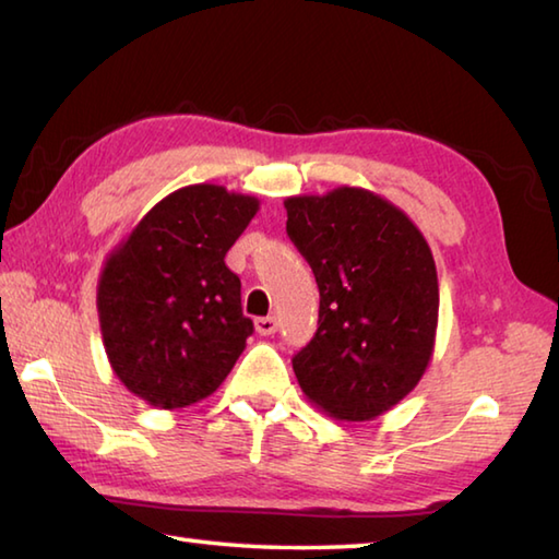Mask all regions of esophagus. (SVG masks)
Listing matches in <instances>:
<instances>
[{"instance_id":"1","label":"esophagus","mask_w":559,"mask_h":559,"mask_svg":"<svg viewBox=\"0 0 559 559\" xmlns=\"http://www.w3.org/2000/svg\"><path fill=\"white\" fill-rule=\"evenodd\" d=\"M254 326H257V332H259L261 336H271L273 332L278 330L276 317H259V320L254 322Z\"/></svg>"}]
</instances>
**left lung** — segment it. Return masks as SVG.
Returning <instances> with one entry per match:
<instances>
[{"label":"left lung","mask_w":559,"mask_h":559,"mask_svg":"<svg viewBox=\"0 0 559 559\" xmlns=\"http://www.w3.org/2000/svg\"><path fill=\"white\" fill-rule=\"evenodd\" d=\"M288 235L320 288V326L293 358L317 409L373 421L419 385L439 326V276L421 229L360 186L288 195Z\"/></svg>","instance_id":"left-lung-1"}]
</instances>
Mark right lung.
<instances>
[{"label":"right lung","mask_w":559,"mask_h":559,"mask_svg":"<svg viewBox=\"0 0 559 559\" xmlns=\"http://www.w3.org/2000/svg\"><path fill=\"white\" fill-rule=\"evenodd\" d=\"M259 211L257 195L191 183L164 195L108 251L96 286L116 378L157 409L211 397L254 332L225 254Z\"/></svg>","instance_id":"1"}]
</instances>
